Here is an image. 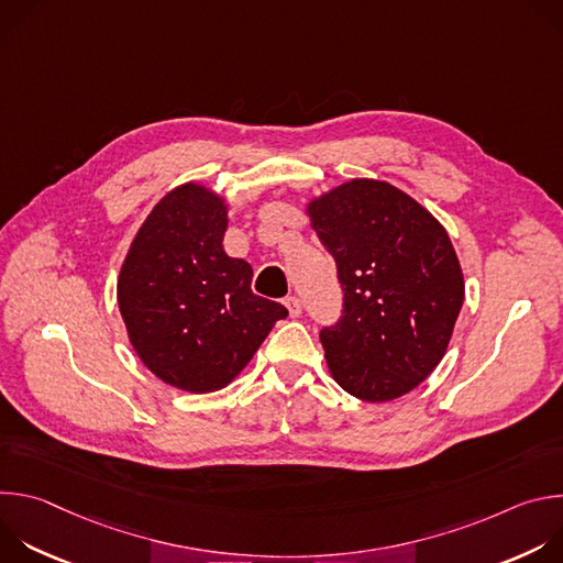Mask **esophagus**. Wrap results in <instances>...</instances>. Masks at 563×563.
Returning a JSON list of instances; mask_svg holds the SVG:
<instances>
[{
  "instance_id": "34e87169",
  "label": "esophagus",
  "mask_w": 563,
  "mask_h": 563,
  "mask_svg": "<svg viewBox=\"0 0 563 563\" xmlns=\"http://www.w3.org/2000/svg\"><path fill=\"white\" fill-rule=\"evenodd\" d=\"M285 307L289 309V316H291V318H298L300 311H302V302H300L296 296H289V298L285 300Z\"/></svg>"
}]
</instances>
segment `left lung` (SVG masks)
I'll return each instance as SVG.
<instances>
[{
    "instance_id": "1",
    "label": "left lung",
    "mask_w": 563,
    "mask_h": 563,
    "mask_svg": "<svg viewBox=\"0 0 563 563\" xmlns=\"http://www.w3.org/2000/svg\"><path fill=\"white\" fill-rule=\"evenodd\" d=\"M336 261L343 316L320 332L334 380L367 404L412 391L441 363L463 305V272L443 224L406 191L354 178L309 200Z\"/></svg>"
}]
</instances>
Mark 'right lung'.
Listing matches in <instances>:
<instances>
[{
    "label": "right lung",
    "mask_w": 563,
    "mask_h": 563,
    "mask_svg": "<svg viewBox=\"0 0 563 563\" xmlns=\"http://www.w3.org/2000/svg\"><path fill=\"white\" fill-rule=\"evenodd\" d=\"M227 200L187 183L137 229L118 276V305L140 361L172 387H227L254 358L280 302L252 291L254 269L222 250Z\"/></svg>",
    "instance_id": "obj_1"
}]
</instances>
